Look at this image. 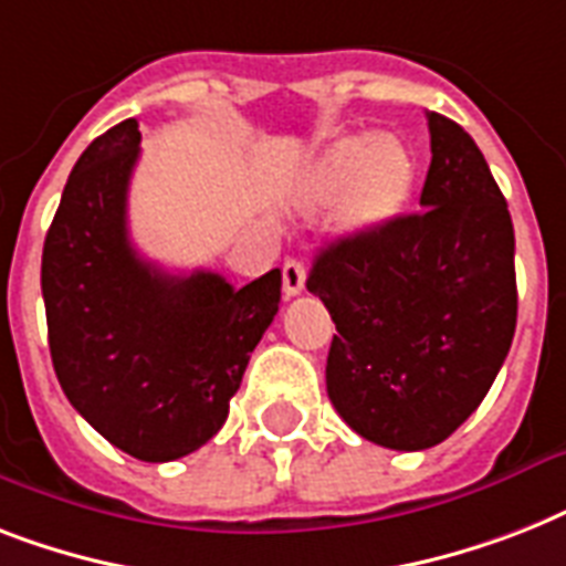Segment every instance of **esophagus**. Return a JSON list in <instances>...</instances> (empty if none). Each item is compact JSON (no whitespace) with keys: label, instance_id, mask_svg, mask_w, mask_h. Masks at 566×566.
Here are the masks:
<instances>
[{"label":"esophagus","instance_id":"1","mask_svg":"<svg viewBox=\"0 0 566 566\" xmlns=\"http://www.w3.org/2000/svg\"><path fill=\"white\" fill-rule=\"evenodd\" d=\"M305 264L298 259H287L282 264V284H284V293L287 296H298V293L305 291Z\"/></svg>","mask_w":566,"mask_h":566}]
</instances>
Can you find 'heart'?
Returning a JSON list of instances; mask_svg holds the SVG:
<instances>
[{
    "instance_id": "obj_1",
    "label": "heart",
    "mask_w": 566,
    "mask_h": 566,
    "mask_svg": "<svg viewBox=\"0 0 566 566\" xmlns=\"http://www.w3.org/2000/svg\"><path fill=\"white\" fill-rule=\"evenodd\" d=\"M416 188V159L395 136L348 133L316 156L305 177V200L328 206L339 200V227L371 235L401 218Z\"/></svg>"
}]
</instances>
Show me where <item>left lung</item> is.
Listing matches in <instances>:
<instances>
[{
    "instance_id": "left-lung-1",
    "label": "left lung",
    "mask_w": 566,
    "mask_h": 566,
    "mask_svg": "<svg viewBox=\"0 0 566 566\" xmlns=\"http://www.w3.org/2000/svg\"><path fill=\"white\" fill-rule=\"evenodd\" d=\"M427 124L421 211L331 241L307 275L337 325L331 403L355 433L392 450L444 442L482 403L517 325L506 197L457 122L427 113Z\"/></svg>"
}]
</instances>
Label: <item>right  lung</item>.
Listing matches in <instances>:
<instances>
[{"mask_svg": "<svg viewBox=\"0 0 566 566\" xmlns=\"http://www.w3.org/2000/svg\"><path fill=\"white\" fill-rule=\"evenodd\" d=\"M139 122L92 142L66 179L43 243L49 348L69 403L109 444L171 462L229 416L252 348L279 314L282 270L232 287L223 275L165 273L127 232Z\"/></svg>", "mask_w": 566, "mask_h": 566, "instance_id": "add662e5", "label": "right lung"}]
</instances>
